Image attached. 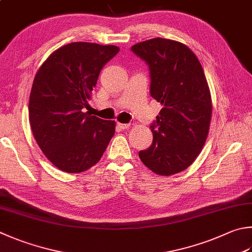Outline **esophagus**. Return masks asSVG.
I'll list each match as a JSON object with an SVG mask.
<instances>
[{"label": "esophagus", "mask_w": 252, "mask_h": 252, "mask_svg": "<svg viewBox=\"0 0 252 252\" xmlns=\"http://www.w3.org/2000/svg\"><path fill=\"white\" fill-rule=\"evenodd\" d=\"M117 126L121 128V129H127V128H129L130 124H123V123H117Z\"/></svg>", "instance_id": "esophagus-1"}]
</instances>
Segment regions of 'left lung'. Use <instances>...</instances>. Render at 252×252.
<instances>
[{"instance_id":"obj_1","label":"left lung","mask_w":252,"mask_h":252,"mask_svg":"<svg viewBox=\"0 0 252 252\" xmlns=\"http://www.w3.org/2000/svg\"><path fill=\"white\" fill-rule=\"evenodd\" d=\"M130 49L148 64L150 95L163 105L150 125L153 145L139 158L156 174L181 172L200 155L210 129L212 99L202 65L189 47L164 38Z\"/></svg>"}]
</instances>
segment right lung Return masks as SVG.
I'll return each mask as SVG.
<instances>
[{"label":"right lung","mask_w":252,"mask_h":252,"mask_svg":"<svg viewBox=\"0 0 252 252\" xmlns=\"http://www.w3.org/2000/svg\"><path fill=\"white\" fill-rule=\"evenodd\" d=\"M120 48L71 42L48 57L36 73L30 96V122L38 146L50 162L68 173L97 163L115 122L83 113L99 72Z\"/></svg>","instance_id":"obj_1"}]
</instances>
